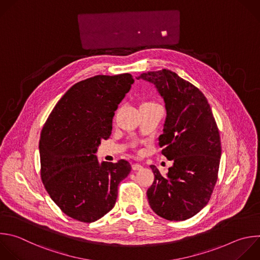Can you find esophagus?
<instances>
[{
    "mask_svg": "<svg viewBox=\"0 0 260 260\" xmlns=\"http://www.w3.org/2000/svg\"><path fill=\"white\" fill-rule=\"evenodd\" d=\"M132 167H133V169H134L135 171H137V170H141V169L143 168V166H142L141 164H139V163H134Z\"/></svg>",
    "mask_w": 260,
    "mask_h": 260,
    "instance_id": "34e87169",
    "label": "esophagus"
}]
</instances>
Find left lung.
<instances>
[{
	"label": "left lung",
	"mask_w": 260,
	"mask_h": 260,
	"mask_svg": "<svg viewBox=\"0 0 260 260\" xmlns=\"http://www.w3.org/2000/svg\"><path fill=\"white\" fill-rule=\"evenodd\" d=\"M137 79L153 83L164 101L158 140L161 153L174 161L165 177L150 166L155 177L147 191L150 207L167 220H186L208 203L217 181L221 146L215 119L203 93L176 72L148 71Z\"/></svg>",
	"instance_id": "1"
}]
</instances>
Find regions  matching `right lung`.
Listing matches in <instances>:
<instances>
[{"label": "right lung", "mask_w": 260, "mask_h": 260, "mask_svg": "<svg viewBox=\"0 0 260 260\" xmlns=\"http://www.w3.org/2000/svg\"><path fill=\"white\" fill-rule=\"evenodd\" d=\"M129 73L79 81L59 100L41 134L43 184L69 217L93 222L115 205L118 185L131 172L126 160L99 163L96 153L112 131L118 104L129 91Z\"/></svg>", "instance_id": "add662e5"}]
</instances>
